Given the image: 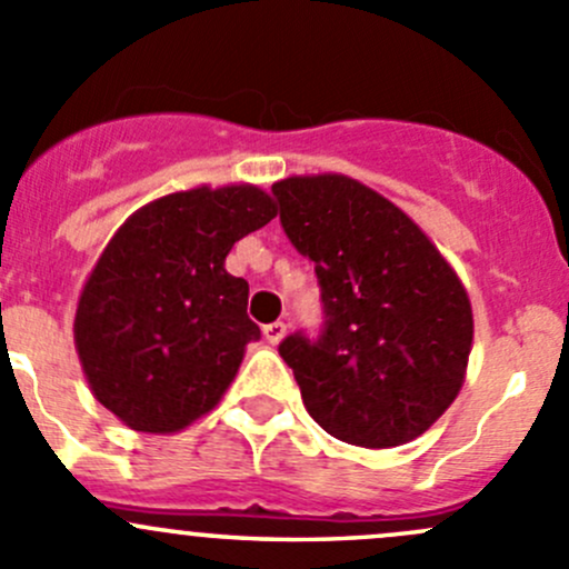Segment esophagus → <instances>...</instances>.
<instances>
[{
  "mask_svg": "<svg viewBox=\"0 0 569 569\" xmlns=\"http://www.w3.org/2000/svg\"><path fill=\"white\" fill-rule=\"evenodd\" d=\"M262 333H266L268 342L279 345L287 337V323H282V320H277V323H268L266 328H262Z\"/></svg>",
  "mask_w": 569,
  "mask_h": 569,
  "instance_id": "34e87169",
  "label": "esophagus"
}]
</instances>
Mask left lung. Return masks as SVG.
Segmentation results:
<instances>
[{
  "mask_svg": "<svg viewBox=\"0 0 569 569\" xmlns=\"http://www.w3.org/2000/svg\"><path fill=\"white\" fill-rule=\"evenodd\" d=\"M271 191L323 290V333L279 345L309 416L353 447L413 441L466 380L473 315L460 277L406 210L348 174H292Z\"/></svg>",
  "mask_w": 569,
  "mask_h": 569,
  "instance_id": "obj_1",
  "label": "left lung"
}]
</instances>
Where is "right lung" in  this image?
<instances>
[{
  "mask_svg": "<svg viewBox=\"0 0 569 569\" xmlns=\"http://www.w3.org/2000/svg\"><path fill=\"white\" fill-rule=\"evenodd\" d=\"M277 216L251 183L158 197L122 221L81 287L73 342L90 391L137 432H180L213 411L260 328L236 241Z\"/></svg>",
  "mask_w": 569,
  "mask_h": 569,
  "instance_id": "1",
  "label": "right lung"
}]
</instances>
